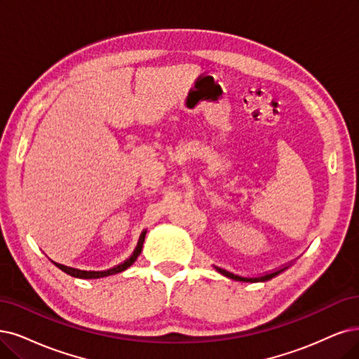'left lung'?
I'll list each match as a JSON object with an SVG mask.
<instances>
[{"label": "left lung", "instance_id": "obj_1", "mask_svg": "<svg viewBox=\"0 0 359 359\" xmlns=\"http://www.w3.org/2000/svg\"><path fill=\"white\" fill-rule=\"evenodd\" d=\"M222 275L228 276V278H232V280H236V281H266V280H271L272 276H275V273H269V275H264V276H260V278H244V276H240V275H235V273H231L228 271H224L222 268H216Z\"/></svg>", "mask_w": 359, "mask_h": 359}]
</instances>
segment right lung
<instances>
[{
  "mask_svg": "<svg viewBox=\"0 0 359 359\" xmlns=\"http://www.w3.org/2000/svg\"><path fill=\"white\" fill-rule=\"evenodd\" d=\"M143 241H144V235L140 236V240L137 243V247L136 250L133 251V255L126 260L123 262L121 264H118V266L112 268V269H108V271H79V269H75V268H69V266H65V264H60V263H56V266L59 269H62L65 273H68L71 276H75V278H84V280H93V278H103V276H109V275H114V273H119L123 272L126 269H128L133 263L136 262V259L139 257V255L142 253V247H143Z\"/></svg>",
  "mask_w": 359,
  "mask_h": 359,
  "instance_id": "1",
  "label": "right lung"
}]
</instances>
